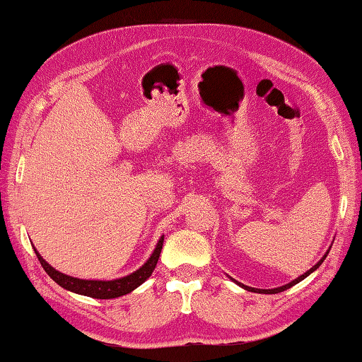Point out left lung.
I'll list each match as a JSON object with an SVG mask.
<instances>
[{"label": "left lung", "instance_id": "8db88e82", "mask_svg": "<svg viewBox=\"0 0 362 362\" xmlns=\"http://www.w3.org/2000/svg\"><path fill=\"white\" fill-rule=\"evenodd\" d=\"M330 250V249H329ZM329 250H327V252L326 254H324V257H322V259L320 260V262H317L316 263V265L313 267V268H310L308 269V272H306V273H303L302 274V276H298L297 279H293V281H291V283L289 284H286V286H281V287H276V289H254V287H249V286H244V284H241V283H238V281H235V279H233V281H235V283L236 284H240L241 287H244V289H246V291H250V292H259V293H278V292H283V291H286V289H289V287H292V286H296L297 283H300V281H303L306 276H310V274L311 273H313L315 272V269H317V268H320V265H321V263L324 262V260H326V257H327V254H329Z\"/></svg>", "mask_w": 362, "mask_h": 362}]
</instances>
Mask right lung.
<instances>
[{
	"label": "right lung",
	"instance_id": "1",
	"mask_svg": "<svg viewBox=\"0 0 362 362\" xmlns=\"http://www.w3.org/2000/svg\"><path fill=\"white\" fill-rule=\"evenodd\" d=\"M163 243H164V236L159 238V241L156 244L155 250H153V254L150 255V259L146 260L144 265L137 269V272H134L131 274H127V276H122L118 279H112V281L79 279V278L69 276V274L60 273L56 268L49 265L36 249H35V254L38 257L41 267L45 268V272L54 281H56L60 287H64V289L79 293V296H88L93 298H116V297L126 296V293L132 292L134 289H137L140 284H144L145 281L151 276L153 269H155L158 263L159 254H161Z\"/></svg>",
	"mask_w": 362,
	"mask_h": 362
}]
</instances>
